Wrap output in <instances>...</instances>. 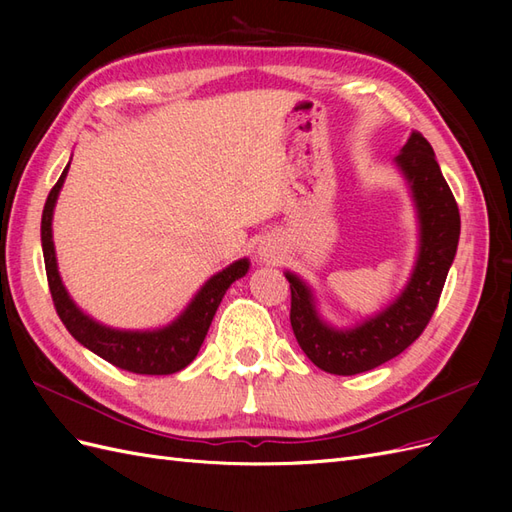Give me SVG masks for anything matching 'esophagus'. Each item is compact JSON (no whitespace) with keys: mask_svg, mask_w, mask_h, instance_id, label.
Here are the masks:
<instances>
[{"mask_svg":"<svg viewBox=\"0 0 512 512\" xmlns=\"http://www.w3.org/2000/svg\"><path fill=\"white\" fill-rule=\"evenodd\" d=\"M275 254H277V252H275V247H273V245H260V247H258V256H260V260H267V262H269V260H273V258H275Z\"/></svg>","mask_w":512,"mask_h":512,"instance_id":"obj_1","label":"esophagus"}]
</instances>
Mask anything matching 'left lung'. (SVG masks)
<instances>
[{"label":"left lung","mask_w":512,"mask_h":512,"mask_svg":"<svg viewBox=\"0 0 512 512\" xmlns=\"http://www.w3.org/2000/svg\"><path fill=\"white\" fill-rule=\"evenodd\" d=\"M393 162L408 185L418 226L414 267L397 297L378 314L342 329L322 318L314 288L284 271L292 292L294 337L309 361L335 376L363 374L404 352L436 312L457 254L459 209L425 136L412 132Z\"/></svg>","instance_id":"obj_1"}]
</instances>
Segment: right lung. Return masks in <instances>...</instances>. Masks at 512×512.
I'll return each mask as SVG.
<instances>
[{
    "label": "right lung",
    "mask_w": 512,
    "mask_h": 512,
    "mask_svg": "<svg viewBox=\"0 0 512 512\" xmlns=\"http://www.w3.org/2000/svg\"><path fill=\"white\" fill-rule=\"evenodd\" d=\"M68 168L70 162L64 168V173H61L59 181L55 183L49 198H46L40 226L46 280H49L51 297L61 322L66 324L70 335L81 346L102 356L104 361L113 363L119 369L132 371V374L168 376L175 374V371H181L183 367H188L196 359L200 346L205 342L211 320L215 312H218L226 290L232 282L241 280V277L250 271V260L239 258L226 269L211 275L194 294L188 307H185L173 322L164 324V327L145 331L106 327V324L85 314L83 309L72 301L70 292L66 290L64 282H61L57 267L53 243V213L59 192L64 188V181L68 177Z\"/></svg>",
    "instance_id": "add662e5"
}]
</instances>
